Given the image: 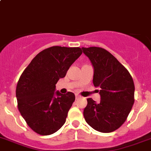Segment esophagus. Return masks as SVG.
<instances>
[{
  "label": "esophagus",
  "mask_w": 151,
  "mask_h": 151,
  "mask_svg": "<svg viewBox=\"0 0 151 151\" xmlns=\"http://www.w3.org/2000/svg\"><path fill=\"white\" fill-rule=\"evenodd\" d=\"M75 98H76V99H77H77H81V96H80V95H78V94H76V95H75Z\"/></svg>",
  "instance_id": "1"
}]
</instances>
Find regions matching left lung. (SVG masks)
Instances as JSON below:
<instances>
[{"instance_id": "left-lung-1", "label": "left lung", "mask_w": 151, "mask_h": 151, "mask_svg": "<svg viewBox=\"0 0 151 151\" xmlns=\"http://www.w3.org/2000/svg\"><path fill=\"white\" fill-rule=\"evenodd\" d=\"M94 70L93 84L101 97L97 103L87 99L83 116L96 131L108 133L126 121L134 104L135 86L126 68L111 53L101 47H82Z\"/></svg>"}]
</instances>
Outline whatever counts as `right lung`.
Returning a JSON list of instances; mask_svg holds the SVG:
<instances>
[{"label":"right lung","mask_w":151,"mask_h":151,"mask_svg":"<svg viewBox=\"0 0 151 151\" xmlns=\"http://www.w3.org/2000/svg\"><path fill=\"white\" fill-rule=\"evenodd\" d=\"M81 54L80 47H50L39 52L22 74L16 90L18 108L35 132L51 135L65 123L75 96L55 92V84Z\"/></svg>","instance_id":"obj_1"}]
</instances>
